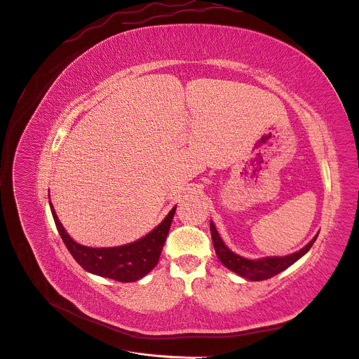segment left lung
Returning a JSON list of instances; mask_svg holds the SVG:
<instances>
[{
	"instance_id": "left-lung-1",
	"label": "left lung",
	"mask_w": 359,
	"mask_h": 359,
	"mask_svg": "<svg viewBox=\"0 0 359 359\" xmlns=\"http://www.w3.org/2000/svg\"><path fill=\"white\" fill-rule=\"evenodd\" d=\"M211 236H212L215 253L225 268H229L230 271L236 272L237 275L246 278V279H250V280H265V279H269V278L280 273L282 271H285L299 257H303L311 249L318 234L309 244H306L303 249L292 253V255H288L284 257H278V256L262 257L257 260L241 257V256L236 255L234 252H231L221 240L212 221H211Z\"/></svg>"
}]
</instances>
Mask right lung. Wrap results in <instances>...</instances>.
I'll return each mask as SVG.
<instances>
[{"mask_svg":"<svg viewBox=\"0 0 359 359\" xmlns=\"http://www.w3.org/2000/svg\"><path fill=\"white\" fill-rule=\"evenodd\" d=\"M49 205L56 229H58V233L65 243L67 249L72 257L77 260L79 265L90 273L119 282H135L154 269L158 263L165 237L176 212L175 206L153 231L134 243L118 248L94 249L75 243L62 227L50 202Z\"/></svg>","mask_w":359,"mask_h":359,"instance_id":"obj_1","label":"right lung"}]
</instances>
